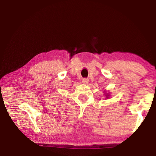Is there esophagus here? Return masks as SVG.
Masks as SVG:
<instances>
[{
    "instance_id": "obj_1",
    "label": "esophagus",
    "mask_w": 156,
    "mask_h": 156,
    "mask_svg": "<svg viewBox=\"0 0 156 156\" xmlns=\"http://www.w3.org/2000/svg\"><path fill=\"white\" fill-rule=\"evenodd\" d=\"M88 79H86V78H84V79H82V83H83V84H88Z\"/></svg>"
}]
</instances>
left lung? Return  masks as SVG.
<instances>
[{
  "label": "left lung",
  "mask_w": 156,
  "mask_h": 156,
  "mask_svg": "<svg viewBox=\"0 0 156 156\" xmlns=\"http://www.w3.org/2000/svg\"><path fill=\"white\" fill-rule=\"evenodd\" d=\"M105 93H104V95L105 96V99H108V98H109V97H110V93H107L106 92V90H104L103 91Z\"/></svg>",
  "instance_id": "obj_1"
}]
</instances>
